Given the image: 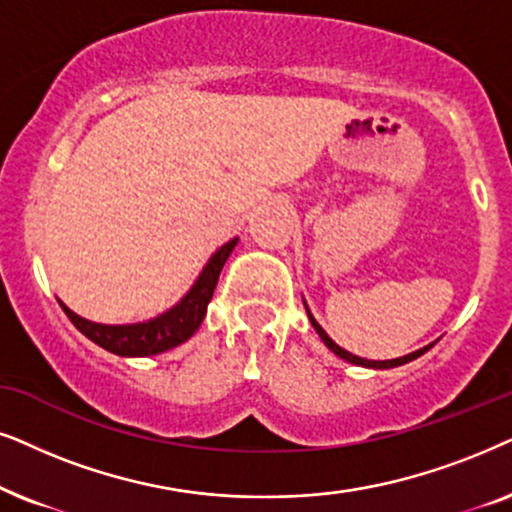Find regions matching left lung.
Segmentation results:
<instances>
[{
  "mask_svg": "<svg viewBox=\"0 0 512 512\" xmlns=\"http://www.w3.org/2000/svg\"><path fill=\"white\" fill-rule=\"evenodd\" d=\"M306 313H309V320H311V325L316 327V332L320 335V339H323L325 342V346L327 349H330L332 353H337L339 358H344V360H349V363H353V365H363V367H374V370H386V367H398V365H405V363H410V360H414V358H419L421 353H426L428 349H431V346H424V349H419V351H414V353H410V356H403V358H393V360H367V358H360V356H353V353H349L346 349H342V346L339 344H335L332 342L330 337H327V332L323 330V327H320L318 323H316V318L311 316V311L306 309Z\"/></svg>",
  "mask_w": 512,
  "mask_h": 512,
  "instance_id": "8db88e82",
  "label": "left lung"
}]
</instances>
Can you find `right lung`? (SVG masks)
Instances as JSON below:
<instances>
[{"instance_id": "add662e5", "label": "right lung", "mask_w": 512, "mask_h": 512, "mask_svg": "<svg viewBox=\"0 0 512 512\" xmlns=\"http://www.w3.org/2000/svg\"><path fill=\"white\" fill-rule=\"evenodd\" d=\"M236 241L238 238H231L229 243H224L210 257L206 269L201 271L199 281L194 283V288L187 292V297L180 304L173 306V309L159 318L147 320V323L100 325L77 316L63 302H60V306H63L67 318L72 320L81 335H86L91 342L102 346L105 351L117 353V356H156V353H163L177 344L187 342L199 330L201 320L208 311V302L213 299L217 278H220V271L224 262H227L229 252L234 250Z\"/></svg>"}]
</instances>
